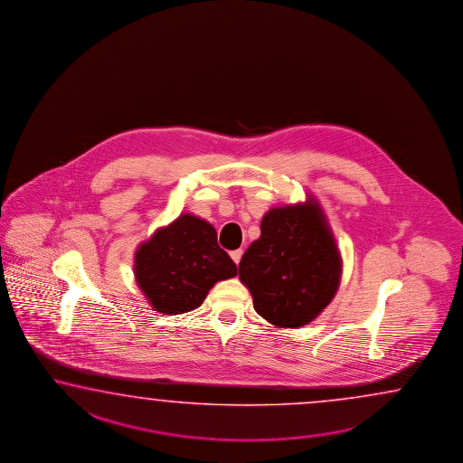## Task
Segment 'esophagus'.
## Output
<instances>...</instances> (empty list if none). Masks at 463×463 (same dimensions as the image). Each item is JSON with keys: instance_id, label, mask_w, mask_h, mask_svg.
Listing matches in <instances>:
<instances>
[{"instance_id": "1", "label": "esophagus", "mask_w": 463, "mask_h": 463, "mask_svg": "<svg viewBox=\"0 0 463 463\" xmlns=\"http://www.w3.org/2000/svg\"><path fill=\"white\" fill-rule=\"evenodd\" d=\"M242 254H244V250H242V249H237V250H232V252H231V257H232V260H234L237 265L241 262V257H242Z\"/></svg>"}]
</instances>
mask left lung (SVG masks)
I'll list each match as a JSON object with an SVG mask.
<instances>
[{
    "label": "left lung",
    "instance_id": "obj_1",
    "mask_svg": "<svg viewBox=\"0 0 463 463\" xmlns=\"http://www.w3.org/2000/svg\"><path fill=\"white\" fill-rule=\"evenodd\" d=\"M239 279L255 312L279 328H300L315 320L340 287L341 255L326 217L313 198L272 208L260 237L247 249Z\"/></svg>",
    "mask_w": 463,
    "mask_h": 463
}]
</instances>
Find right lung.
<instances>
[{"label":"right lung","instance_id":"add662e5","mask_svg":"<svg viewBox=\"0 0 463 463\" xmlns=\"http://www.w3.org/2000/svg\"><path fill=\"white\" fill-rule=\"evenodd\" d=\"M133 270L151 308L165 315L198 308L214 283L237 275L217 246L216 229L193 214H181L140 244Z\"/></svg>","mask_w":463,"mask_h":463}]
</instances>
